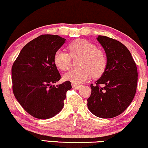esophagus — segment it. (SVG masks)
<instances>
[{
    "label": "esophagus",
    "instance_id": "1",
    "mask_svg": "<svg viewBox=\"0 0 148 148\" xmlns=\"http://www.w3.org/2000/svg\"><path fill=\"white\" fill-rule=\"evenodd\" d=\"M72 87L76 89H79L81 87V85H78V84H74V83H72Z\"/></svg>",
    "mask_w": 148,
    "mask_h": 148
}]
</instances>
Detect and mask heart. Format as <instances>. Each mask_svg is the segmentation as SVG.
Returning a JSON list of instances; mask_svg holds the SVG:
<instances>
[{
  "label": "heart",
  "instance_id": "heart-1",
  "mask_svg": "<svg viewBox=\"0 0 148 148\" xmlns=\"http://www.w3.org/2000/svg\"><path fill=\"white\" fill-rule=\"evenodd\" d=\"M70 53L58 49L53 56L56 66L62 71H66L71 66L72 57H82L80 69H74L64 75V78L74 84H81L90 76H101L107 68V58L103 51L97 49V45L86 39H78L68 46Z\"/></svg>",
  "mask_w": 148,
  "mask_h": 148
}]
</instances>
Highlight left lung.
I'll return each mask as SVG.
<instances>
[{"label": "left lung", "instance_id": "1", "mask_svg": "<svg viewBox=\"0 0 148 148\" xmlns=\"http://www.w3.org/2000/svg\"><path fill=\"white\" fill-rule=\"evenodd\" d=\"M97 40L105 49L107 68L95 85L87 105L98 117L109 119L121 114L132 103L137 83L136 64L125 45L116 39L99 35Z\"/></svg>", "mask_w": 148, "mask_h": 148}]
</instances>
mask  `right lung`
Instances as JSON below:
<instances>
[{
	"label": "right lung",
	"mask_w": 148,
	"mask_h": 148,
	"mask_svg": "<svg viewBox=\"0 0 148 148\" xmlns=\"http://www.w3.org/2000/svg\"><path fill=\"white\" fill-rule=\"evenodd\" d=\"M66 39L57 35H41L26 44L12 64V91L25 111L35 118L47 119L62 109L66 92L72 88L61 78L53 62L55 52Z\"/></svg>",
	"instance_id": "right-lung-1"
}]
</instances>
